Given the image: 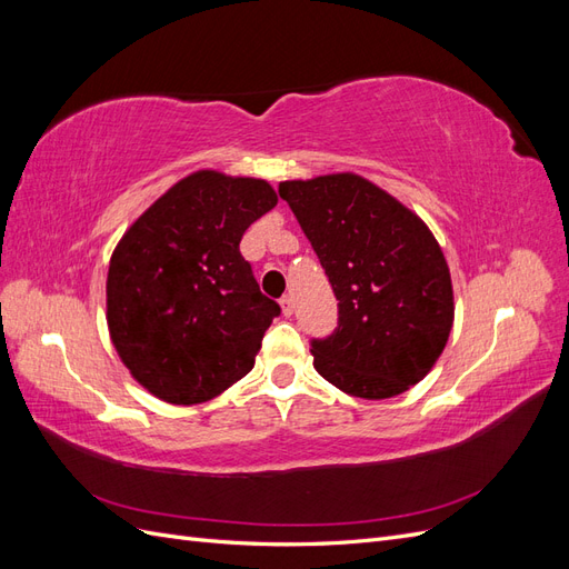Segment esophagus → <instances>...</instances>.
<instances>
[{
    "mask_svg": "<svg viewBox=\"0 0 569 569\" xmlns=\"http://www.w3.org/2000/svg\"><path fill=\"white\" fill-rule=\"evenodd\" d=\"M280 306H282L284 318L295 316V299H291V297H282V299H280Z\"/></svg>",
    "mask_w": 569,
    "mask_h": 569,
    "instance_id": "34e87169",
    "label": "esophagus"
}]
</instances>
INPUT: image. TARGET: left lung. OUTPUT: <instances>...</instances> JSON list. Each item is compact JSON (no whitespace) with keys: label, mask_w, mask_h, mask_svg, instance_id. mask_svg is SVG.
I'll return each instance as SVG.
<instances>
[{"label":"left lung","mask_w":569,"mask_h":569,"mask_svg":"<svg viewBox=\"0 0 569 569\" xmlns=\"http://www.w3.org/2000/svg\"><path fill=\"white\" fill-rule=\"evenodd\" d=\"M339 301L313 339V366L358 399H391L435 368L453 327V284L435 234L408 206L356 173L280 182Z\"/></svg>","instance_id":"1"}]
</instances>
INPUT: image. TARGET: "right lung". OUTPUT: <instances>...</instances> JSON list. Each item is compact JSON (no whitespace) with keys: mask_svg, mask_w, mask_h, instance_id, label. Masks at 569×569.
<instances>
[{"mask_svg":"<svg viewBox=\"0 0 569 569\" xmlns=\"http://www.w3.org/2000/svg\"><path fill=\"white\" fill-rule=\"evenodd\" d=\"M274 203L266 180L197 170L153 201L113 249L111 341L157 399L211 401L253 368L280 306L261 295L239 242Z\"/></svg>","mask_w":569,"mask_h":569,"instance_id":"1","label":"right lung"}]
</instances>
